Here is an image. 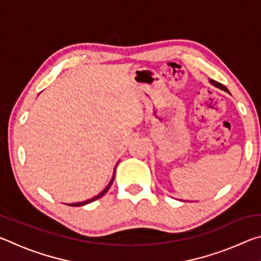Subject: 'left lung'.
Here are the masks:
<instances>
[{"instance_id": "obj_1", "label": "left lung", "mask_w": 261, "mask_h": 261, "mask_svg": "<svg viewBox=\"0 0 261 261\" xmlns=\"http://www.w3.org/2000/svg\"><path fill=\"white\" fill-rule=\"evenodd\" d=\"M210 83L212 84V85H214L215 87H219L220 90H222V91H226V92H229L228 91V88L224 86V85H222V84H220V83H218V82H215V81H213V79H210Z\"/></svg>"}]
</instances>
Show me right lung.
<instances>
[{
    "instance_id": "1",
    "label": "right lung",
    "mask_w": 261,
    "mask_h": 261,
    "mask_svg": "<svg viewBox=\"0 0 261 261\" xmlns=\"http://www.w3.org/2000/svg\"><path fill=\"white\" fill-rule=\"evenodd\" d=\"M114 178H115V170H114V175H113V177H112V180H110L109 182V184L107 185V187H106L105 189H103V191H101L98 196H95V197H93V198H91V199H88V200H85V201H82V202H76V204H67V205H69V206H84V205H86V204H90V202H92V201H95V200H98L99 198H101L103 196V194H106L107 193V191L109 190V188L112 187V183L114 182Z\"/></svg>"
}]
</instances>
